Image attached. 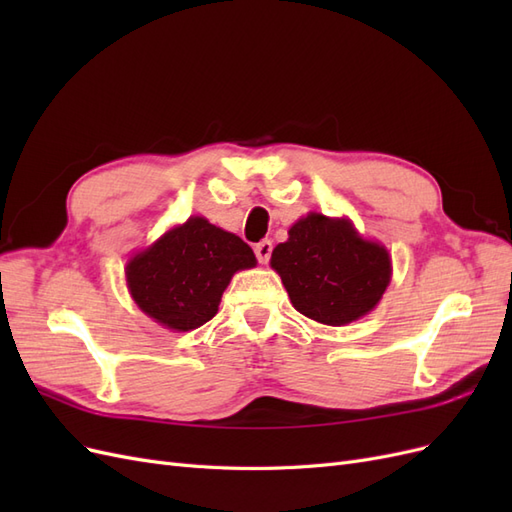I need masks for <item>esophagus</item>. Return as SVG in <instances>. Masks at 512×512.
<instances>
[{
    "mask_svg": "<svg viewBox=\"0 0 512 512\" xmlns=\"http://www.w3.org/2000/svg\"><path fill=\"white\" fill-rule=\"evenodd\" d=\"M271 252H273V243H271L269 239H265V241H260V243L254 245V254H256L260 265H267L269 258H271Z\"/></svg>",
    "mask_w": 512,
    "mask_h": 512,
    "instance_id": "1",
    "label": "esophagus"
}]
</instances>
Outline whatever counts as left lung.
<instances>
[{"label": "left lung", "instance_id": "1", "mask_svg": "<svg viewBox=\"0 0 512 512\" xmlns=\"http://www.w3.org/2000/svg\"><path fill=\"white\" fill-rule=\"evenodd\" d=\"M271 267L297 312L329 327L359 320L391 284L386 247L367 241L348 218L307 213L271 254Z\"/></svg>", "mask_w": 512, "mask_h": 512}]
</instances>
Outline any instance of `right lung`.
I'll return each mask as SVG.
<instances>
[{
    "label": "right lung",
    "mask_w": 512,
    "mask_h": 512,
    "mask_svg": "<svg viewBox=\"0 0 512 512\" xmlns=\"http://www.w3.org/2000/svg\"><path fill=\"white\" fill-rule=\"evenodd\" d=\"M252 267L256 256L241 237L192 215L130 258L126 282L149 318L166 329L192 331L218 314L232 275Z\"/></svg>",
    "instance_id": "1"
}]
</instances>
